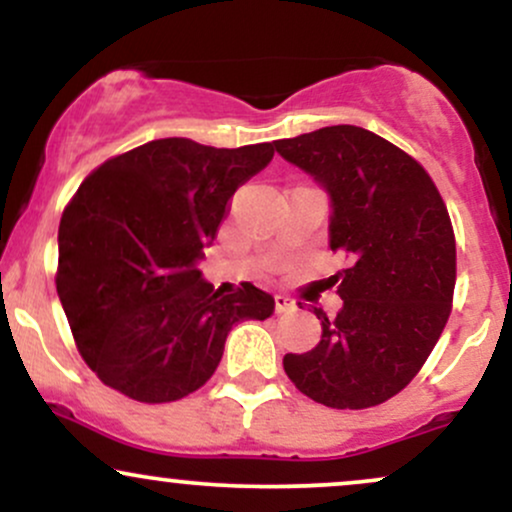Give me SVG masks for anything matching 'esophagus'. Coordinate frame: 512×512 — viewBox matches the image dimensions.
Masks as SVG:
<instances>
[{
  "label": "esophagus",
  "instance_id": "esophagus-1",
  "mask_svg": "<svg viewBox=\"0 0 512 512\" xmlns=\"http://www.w3.org/2000/svg\"><path fill=\"white\" fill-rule=\"evenodd\" d=\"M293 308H296V303H293L289 296H284V293H276V296H274V310H276V313H279V315L281 313H291Z\"/></svg>",
  "mask_w": 512,
  "mask_h": 512
}]
</instances>
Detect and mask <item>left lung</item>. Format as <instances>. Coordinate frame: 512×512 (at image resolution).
<instances>
[{
	"mask_svg": "<svg viewBox=\"0 0 512 512\" xmlns=\"http://www.w3.org/2000/svg\"><path fill=\"white\" fill-rule=\"evenodd\" d=\"M330 195V248L351 255L337 276L342 310L315 349L286 354L293 385L332 409L383 404L411 383L450 317L455 233L428 173L387 139L354 125L274 142Z\"/></svg>",
	"mask_w": 512,
	"mask_h": 512,
	"instance_id": "1",
	"label": "left lung"
}]
</instances>
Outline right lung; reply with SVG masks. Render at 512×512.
<instances>
[{
    "mask_svg": "<svg viewBox=\"0 0 512 512\" xmlns=\"http://www.w3.org/2000/svg\"><path fill=\"white\" fill-rule=\"evenodd\" d=\"M274 144L216 149L154 139L81 182L60 221L57 293L88 368L146 404L175 402L214 375L228 332L267 320L252 284L219 296L197 269L228 199L267 168Z\"/></svg>",
    "mask_w": 512,
    "mask_h": 512,
    "instance_id": "1",
    "label": "right lung"
}]
</instances>
